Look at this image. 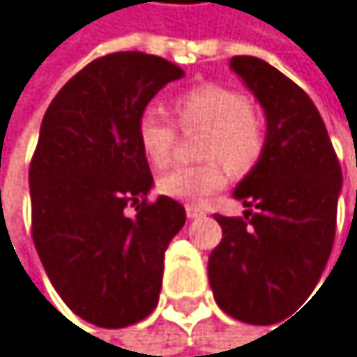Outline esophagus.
<instances>
[{
  "label": "esophagus",
  "mask_w": 357,
  "mask_h": 357,
  "mask_svg": "<svg viewBox=\"0 0 357 357\" xmlns=\"http://www.w3.org/2000/svg\"><path fill=\"white\" fill-rule=\"evenodd\" d=\"M205 213V209L201 207V205H186V215H188V220H195V218H199V215H203Z\"/></svg>",
  "instance_id": "obj_1"
}]
</instances>
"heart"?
I'll return each instance as SVG.
<instances>
[{
    "mask_svg": "<svg viewBox=\"0 0 357 357\" xmlns=\"http://www.w3.org/2000/svg\"><path fill=\"white\" fill-rule=\"evenodd\" d=\"M177 129L201 131L197 154L205 160L165 173L156 188L160 195L184 203H199L220 190L226 165L235 173L252 171L266 148V124L254 101L224 84H199L171 103ZM175 126L158 112L146 109L137 120V144L146 160L162 169L175 148Z\"/></svg>",
    "mask_w": 357,
    "mask_h": 357,
    "instance_id": "obj_1",
    "label": "heart"
}]
</instances>
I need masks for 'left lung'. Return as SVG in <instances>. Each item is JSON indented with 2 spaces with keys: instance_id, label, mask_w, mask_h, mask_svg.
Returning a JSON list of instances; mask_svg holds the SVG:
<instances>
[{
  "instance_id": "8db88e82",
  "label": "left lung",
  "mask_w": 357,
  "mask_h": 357,
  "mask_svg": "<svg viewBox=\"0 0 357 357\" xmlns=\"http://www.w3.org/2000/svg\"><path fill=\"white\" fill-rule=\"evenodd\" d=\"M231 67L266 114V148L235 199L243 218L218 215L222 241L209 254L218 307L248 324L282 317L317 286L333 252L343 173L326 124L288 75L256 56Z\"/></svg>"
}]
</instances>
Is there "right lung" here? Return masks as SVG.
Returning a JSON list of instances; mask_svg holds the SVG:
<instances>
[{"mask_svg":"<svg viewBox=\"0 0 357 357\" xmlns=\"http://www.w3.org/2000/svg\"><path fill=\"white\" fill-rule=\"evenodd\" d=\"M184 71L154 54L91 61L48 105L29 165L31 237L65 305L101 328L148 317L169 241L186 209L148 201L154 184L137 144L150 99Z\"/></svg>","mask_w":357,"mask_h":357,"instance_id":"obj_1","label":"right lung"}]
</instances>
